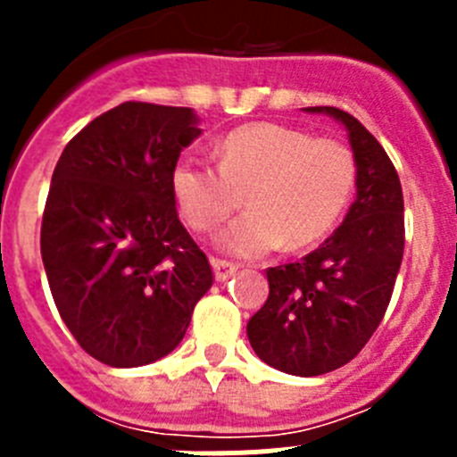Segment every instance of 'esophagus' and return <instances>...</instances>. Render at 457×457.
<instances>
[{
    "mask_svg": "<svg viewBox=\"0 0 457 457\" xmlns=\"http://www.w3.org/2000/svg\"><path fill=\"white\" fill-rule=\"evenodd\" d=\"M236 265L228 263V261H221V258H212V272H215L217 281H226L236 274Z\"/></svg>",
    "mask_w": 457,
    "mask_h": 457,
    "instance_id": "obj_1",
    "label": "esophagus"
}]
</instances>
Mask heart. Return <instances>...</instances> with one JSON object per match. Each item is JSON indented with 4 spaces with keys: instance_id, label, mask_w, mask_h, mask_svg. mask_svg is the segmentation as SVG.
<instances>
[{
    "instance_id": "obj_1",
    "label": "heart",
    "mask_w": 457,
    "mask_h": 457,
    "mask_svg": "<svg viewBox=\"0 0 457 457\" xmlns=\"http://www.w3.org/2000/svg\"><path fill=\"white\" fill-rule=\"evenodd\" d=\"M215 153L217 167L179 157L169 189L180 217L199 233L215 231L245 201L247 212L215 240L237 258L320 242L343 215L357 179L353 153L343 144L288 125H242Z\"/></svg>"
}]
</instances>
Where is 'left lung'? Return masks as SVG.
Here are the masks:
<instances>
[{
    "label": "left lung",
    "instance_id": "8db88e82",
    "mask_svg": "<svg viewBox=\"0 0 457 457\" xmlns=\"http://www.w3.org/2000/svg\"><path fill=\"white\" fill-rule=\"evenodd\" d=\"M304 112L345 128L357 196L316 252L268 270L270 297L249 320L247 337L268 366L313 378L357 357L385 318L405 249V217L398 173L364 125L337 107Z\"/></svg>",
    "mask_w": 457,
    "mask_h": 457
}]
</instances>
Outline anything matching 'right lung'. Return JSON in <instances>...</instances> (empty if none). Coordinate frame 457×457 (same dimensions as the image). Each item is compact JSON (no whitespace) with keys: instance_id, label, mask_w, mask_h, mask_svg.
Here are the masks:
<instances>
[{"instance_id":"obj_1","label":"right lung","mask_w":457,"mask_h":457,"mask_svg":"<svg viewBox=\"0 0 457 457\" xmlns=\"http://www.w3.org/2000/svg\"><path fill=\"white\" fill-rule=\"evenodd\" d=\"M199 135L194 109L123 103L72 137L56 162L40 253L59 316L103 364L167 357L212 286L169 189L173 162Z\"/></svg>"}]
</instances>
